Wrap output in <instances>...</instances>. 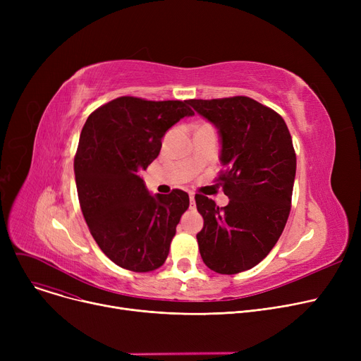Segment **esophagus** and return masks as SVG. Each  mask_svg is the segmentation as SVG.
I'll use <instances>...</instances> for the list:
<instances>
[{"label":"esophagus","instance_id":"esophagus-1","mask_svg":"<svg viewBox=\"0 0 361 361\" xmlns=\"http://www.w3.org/2000/svg\"><path fill=\"white\" fill-rule=\"evenodd\" d=\"M193 206H195V195L190 193V207H193Z\"/></svg>","mask_w":361,"mask_h":361}]
</instances>
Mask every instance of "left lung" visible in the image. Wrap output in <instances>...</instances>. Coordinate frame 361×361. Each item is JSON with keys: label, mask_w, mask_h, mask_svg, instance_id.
Instances as JSON below:
<instances>
[{"label": "left lung", "mask_w": 361, "mask_h": 361, "mask_svg": "<svg viewBox=\"0 0 361 361\" xmlns=\"http://www.w3.org/2000/svg\"><path fill=\"white\" fill-rule=\"evenodd\" d=\"M221 135L216 181L230 202L219 207L203 195L196 206L203 228L196 235L209 269L234 275L249 271L269 255L291 211L295 150L278 112L249 97L188 101Z\"/></svg>", "instance_id": "obj_1"}]
</instances>
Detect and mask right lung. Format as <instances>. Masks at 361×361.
Masks as SVG:
<instances>
[{
  "mask_svg": "<svg viewBox=\"0 0 361 361\" xmlns=\"http://www.w3.org/2000/svg\"><path fill=\"white\" fill-rule=\"evenodd\" d=\"M188 101L120 97L87 117L74 157L85 221L106 257L133 272L161 268L190 199L180 188L152 196L140 173L157 159L162 137L185 116Z\"/></svg>",
  "mask_w": 361,
  "mask_h": 361,
  "instance_id": "add662e5",
  "label": "right lung"
}]
</instances>
